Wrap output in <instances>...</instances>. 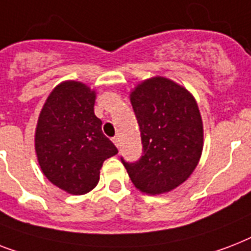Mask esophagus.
I'll return each mask as SVG.
<instances>
[{
	"instance_id": "esophagus-1",
	"label": "esophagus",
	"mask_w": 251,
	"mask_h": 251,
	"mask_svg": "<svg viewBox=\"0 0 251 251\" xmlns=\"http://www.w3.org/2000/svg\"><path fill=\"white\" fill-rule=\"evenodd\" d=\"M112 141H113V143L117 146V147L120 146V138H118V137H113V139H112Z\"/></svg>"
}]
</instances>
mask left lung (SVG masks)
Segmentation results:
<instances>
[{
  "label": "left lung",
  "mask_w": 251,
  "mask_h": 251,
  "mask_svg": "<svg viewBox=\"0 0 251 251\" xmlns=\"http://www.w3.org/2000/svg\"><path fill=\"white\" fill-rule=\"evenodd\" d=\"M142 138V156H121L131 182L146 194H161L186 181L203 147V125L194 98L167 78L143 82L130 95Z\"/></svg>",
  "instance_id": "8db88e82"
}]
</instances>
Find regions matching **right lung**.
Wrapping results in <instances>:
<instances>
[{"instance_id": "1", "label": "right lung", "mask_w": 251, "mask_h": 251, "mask_svg": "<svg viewBox=\"0 0 251 251\" xmlns=\"http://www.w3.org/2000/svg\"><path fill=\"white\" fill-rule=\"evenodd\" d=\"M95 92L79 82L57 86L37 121L35 149L45 177L70 194L99 182L102 163L118 152L94 113Z\"/></svg>"}]
</instances>
